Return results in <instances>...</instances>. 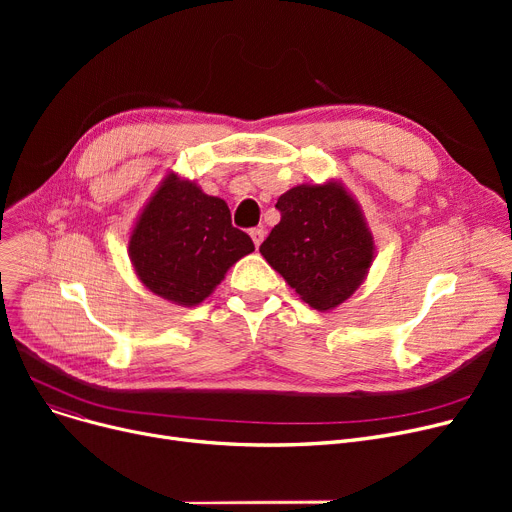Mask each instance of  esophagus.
Returning a JSON list of instances; mask_svg holds the SVG:
<instances>
[{"mask_svg":"<svg viewBox=\"0 0 512 512\" xmlns=\"http://www.w3.org/2000/svg\"><path fill=\"white\" fill-rule=\"evenodd\" d=\"M249 234H251V238H253V242H255V247H259L261 242H263V236H265L263 228H253Z\"/></svg>","mask_w":512,"mask_h":512,"instance_id":"esophagus-1","label":"esophagus"}]
</instances>
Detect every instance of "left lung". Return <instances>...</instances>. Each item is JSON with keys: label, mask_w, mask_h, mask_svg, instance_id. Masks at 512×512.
<instances>
[{"label": "left lung", "mask_w": 512, "mask_h": 512, "mask_svg": "<svg viewBox=\"0 0 512 512\" xmlns=\"http://www.w3.org/2000/svg\"><path fill=\"white\" fill-rule=\"evenodd\" d=\"M276 224L259 253L313 309L342 305L363 284L375 257L373 234L340 180L299 184L280 195Z\"/></svg>", "instance_id": "8db88e82"}]
</instances>
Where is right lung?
Masks as SVG:
<instances>
[{
    "label": "right lung",
    "mask_w": 512,
    "mask_h": 512,
    "mask_svg": "<svg viewBox=\"0 0 512 512\" xmlns=\"http://www.w3.org/2000/svg\"><path fill=\"white\" fill-rule=\"evenodd\" d=\"M253 251L251 236L232 226L226 201L174 172L141 209L128 240L137 278L180 307L203 303L230 267Z\"/></svg>",
    "instance_id": "right-lung-1"
}]
</instances>
